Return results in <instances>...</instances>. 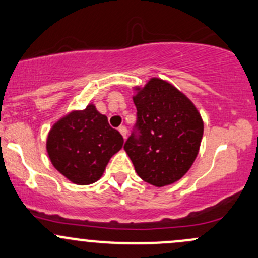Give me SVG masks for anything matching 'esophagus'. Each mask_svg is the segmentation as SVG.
I'll return each mask as SVG.
<instances>
[{
  "label": "esophagus",
  "instance_id": "esophagus-1",
  "mask_svg": "<svg viewBox=\"0 0 258 258\" xmlns=\"http://www.w3.org/2000/svg\"><path fill=\"white\" fill-rule=\"evenodd\" d=\"M118 131H120V134L122 135V137L126 138V136H127V128H126V127H124V126L118 127Z\"/></svg>",
  "mask_w": 258,
  "mask_h": 258
}]
</instances>
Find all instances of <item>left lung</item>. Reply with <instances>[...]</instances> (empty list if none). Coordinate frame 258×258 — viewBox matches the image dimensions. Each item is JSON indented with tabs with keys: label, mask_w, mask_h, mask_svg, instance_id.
I'll list each match as a JSON object with an SVG mask.
<instances>
[{
	"label": "left lung",
	"mask_w": 258,
	"mask_h": 258,
	"mask_svg": "<svg viewBox=\"0 0 258 258\" xmlns=\"http://www.w3.org/2000/svg\"><path fill=\"white\" fill-rule=\"evenodd\" d=\"M135 90L137 132L123 148L141 179L158 188L169 185L193 165L204 122L193 102L168 81L152 78Z\"/></svg>",
	"instance_id": "1"
}]
</instances>
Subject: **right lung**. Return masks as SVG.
<instances>
[{"instance_id": "right-lung-1", "label": "right lung", "mask_w": 258, "mask_h": 258, "mask_svg": "<svg viewBox=\"0 0 258 258\" xmlns=\"http://www.w3.org/2000/svg\"><path fill=\"white\" fill-rule=\"evenodd\" d=\"M123 146L117 130L107 117L89 104L59 118L47 138V152L59 173L78 185L99 180L111 157Z\"/></svg>"}]
</instances>
